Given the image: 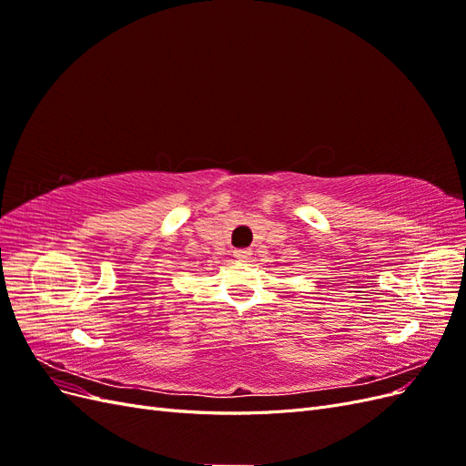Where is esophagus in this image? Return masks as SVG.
<instances>
[{
	"label": "esophagus",
	"mask_w": 466,
	"mask_h": 466,
	"mask_svg": "<svg viewBox=\"0 0 466 466\" xmlns=\"http://www.w3.org/2000/svg\"><path fill=\"white\" fill-rule=\"evenodd\" d=\"M233 257L237 260H248L250 258V250L248 248H237V250H233Z\"/></svg>",
	"instance_id": "1"
}]
</instances>
